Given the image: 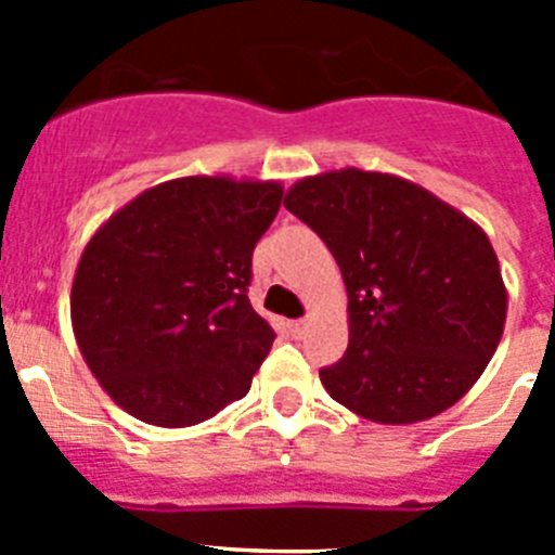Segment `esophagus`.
Returning a JSON list of instances; mask_svg holds the SVG:
<instances>
[{
    "label": "esophagus",
    "mask_w": 555,
    "mask_h": 555,
    "mask_svg": "<svg viewBox=\"0 0 555 555\" xmlns=\"http://www.w3.org/2000/svg\"><path fill=\"white\" fill-rule=\"evenodd\" d=\"M288 331H292L294 336H302V333L308 331V320H294V322H288Z\"/></svg>",
    "instance_id": "34e87169"
}]
</instances>
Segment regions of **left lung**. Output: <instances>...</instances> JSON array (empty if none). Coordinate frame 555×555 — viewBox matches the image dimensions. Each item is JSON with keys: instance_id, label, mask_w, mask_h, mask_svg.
Segmentation results:
<instances>
[{"instance_id": "left-lung-1", "label": "left lung", "mask_w": 555, "mask_h": 555, "mask_svg": "<svg viewBox=\"0 0 555 555\" xmlns=\"http://www.w3.org/2000/svg\"><path fill=\"white\" fill-rule=\"evenodd\" d=\"M283 205L327 244L347 286L350 345L320 370L327 395L384 425L423 423L459 403L506 325L487 233L384 171H325L294 183Z\"/></svg>"}]
</instances>
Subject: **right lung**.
Here are the masks:
<instances>
[{"instance_id": "add662e5", "label": "right lung", "mask_w": 555, "mask_h": 555, "mask_svg": "<svg viewBox=\"0 0 555 555\" xmlns=\"http://www.w3.org/2000/svg\"><path fill=\"white\" fill-rule=\"evenodd\" d=\"M283 185L178 178L86 244L72 327L102 389L141 423L189 428L242 400L274 331L249 306L253 249Z\"/></svg>"}]
</instances>
